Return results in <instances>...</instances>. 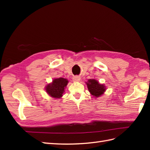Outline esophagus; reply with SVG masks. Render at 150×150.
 Returning a JSON list of instances; mask_svg holds the SVG:
<instances>
[{
	"label": "esophagus",
	"mask_w": 150,
	"mask_h": 150,
	"mask_svg": "<svg viewBox=\"0 0 150 150\" xmlns=\"http://www.w3.org/2000/svg\"><path fill=\"white\" fill-rule=\"evenodd\" d=\"M81 80V77L79 76H75V77H73V81L75 82H77Z\"/></svg>",
	"instance_id": "34e87169"
}]
</instances>
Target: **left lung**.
Here are the masks:
<instances>
[{"label":"left lung","mask_w":150,"mask_h":150,"mask_svg":"<svg viewBox=\"0 0 150 150\" xmlns=\"http://www.w3.org/2000/svg\"><path fill=\"white\" fill-rule=\"evenodd\" d=\"M86 84L89 91L95 97L101 96L104 93V92L106 91L105 86L99 84L98 82L95 79H89Z\"/></svg>","instance_id":"8db88e82"}]
</instances>
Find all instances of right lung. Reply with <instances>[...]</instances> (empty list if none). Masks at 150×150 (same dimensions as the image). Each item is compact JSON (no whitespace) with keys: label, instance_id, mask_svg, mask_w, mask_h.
<instances>
[{"label":"right lung","instance_id":"right-lung-1","mask_svg":"<svg viewBox=\"0 0 150 150\" xmlns=\"http://www.w3.org/2000/svg\"><path fill=\"white\" fill-rule=\"evenodd\" d=\"M68 81L64 78L55 79L51 84H47L46 87V91L51 97L55 98H59L62 97L64 92V89L68 84Z\"/></svg>","mask_w":150,"mask_h":150}]
</instances>
